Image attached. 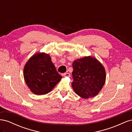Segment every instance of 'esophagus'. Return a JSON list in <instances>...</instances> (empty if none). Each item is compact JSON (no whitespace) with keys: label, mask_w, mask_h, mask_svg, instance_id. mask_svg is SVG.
Instances as JSON below:
<instances>
[{"label":"esophagus","mask_w":132,"mask_h":132,"mask_svg":"<svg viewBox=\"0 0 132 132\" xmlns=\"http://www.w3.org/2000/svg\"><path fill=\"white\" fill-rule=\"evenodd\" d=\"M63 76L64 77H70V75L69 73H65L63 74Z\"/></svg>","instance_id":"esophagus-1"}]
</instances>
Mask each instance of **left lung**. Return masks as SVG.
Wrapping results in <instances>:
<instances>
[{
	"instance_id": "8db88e82",
	"label": "left lung",
	"mask_w": 132,
	"mask_h": 132,
	"mask_svg": "<svg viewBox=\"0 0 132 132\" xmlns=\"http://www.w3.org/2000/svg\"><path fill=\"white\" fill-rule=\"evenodd\" d=\"M73 81L75 93L84 98L93 97L100 91L106 80L104 67L96 59L85 57L73 63Z\"/></svg>"
}]
</instances>
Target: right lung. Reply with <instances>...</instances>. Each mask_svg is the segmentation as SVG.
Returning <instances> with one entry per match:
<instances>
[{
  "label": "right lung",
  "mask_w": 132,
  "mask_h": 132,
  "mask_svg": "<svg viewBox=\"0 0 132 132\" xmlns=\"http://www.w3.org/2000/svg\"><path fill=\"white\" fill-rule=\"evenodd\" d=\"M27 85L36 95H45L52 90L62 78L57 71L50 55L45 53L34 54L23 69Z\"/></svg>",
  "instance_id": "add662e5"
}]
</instances>
